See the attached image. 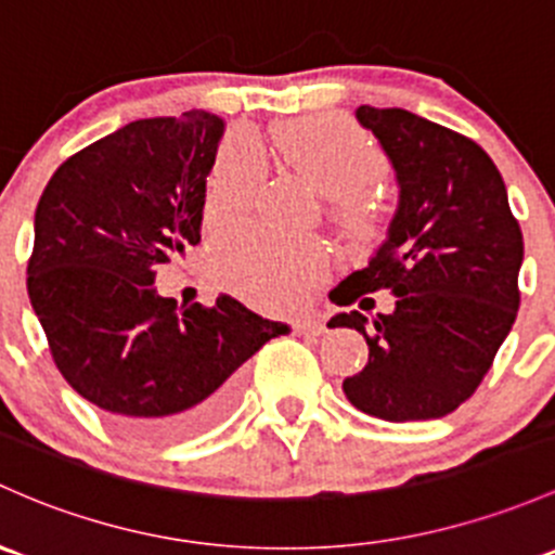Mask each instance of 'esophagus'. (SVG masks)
<instances>
[{"mask_svg": "<svg viewBox=\"0 0 555 555\" xmlns=\"http://www.w3.org/2000/svg\"><path fill=\"white\" fill-rule=\"evenodd\" d=\"M293 330L302 332V335H322L326 326L322 317H317V313H306V317L293 319Z\"/></svg>", "mask_w": 555, "mask_h": 555, "instance_id": "obj_1", "label": "esophagus"}]
</instances>
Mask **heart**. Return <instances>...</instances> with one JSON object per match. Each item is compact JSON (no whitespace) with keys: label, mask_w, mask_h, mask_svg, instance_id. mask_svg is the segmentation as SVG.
<instances>
[{"label":"heart","mask_w":555,"mask_h":555,"mask_svg":"<svg viewBox=\"0 0 555 555\" xmlns=\"http://www.w3.org/2000/svg\"><path fill=\"white\" fill-rule=\"evenodd\" d=\"M276 151L300 172L319 194L330 199L332 223L351 238H370L380 231L383 207L366 189L385 172L380 145L348 119L319 116L293 121L276 132ZM266 159L249 135H231L220 145L207 178L204 225L225 231L242 223L253 209ZM215 276L268 311L295 306L326 268V249L317 238L276 236L271 231L247 229L223 236L212 249Z\"/></svg>","instance_id":"heart-1"}]
</instances>
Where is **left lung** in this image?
I'll return each instance as SVG.
<instances>
[{
    "mask_svg": "<svg viewBox=\"0 0 555 555\" xmlns=\"http://www.w3.org/2000/svg\"><path fill=\"white\" fill-rule=\"evenodd\" d=\"M399 180V209L370 266L343 279L337 306L388 289L393 311L337 313L370 346L343 380L356 410L388 423L436 420L474 396L516 322L521 225L503 175L470 138L404 108H356ZM332 297V295H330Z\"/></svg>",
    "mask_w": 555,
    "mask_h": 555,
    "instance_id": "left-lung-1",
    "label": "left lung"
}]
</instances>
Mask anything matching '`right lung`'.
<instances>
[{
	"label": "right lung",
	"mask_w": 555,
	"mask_h": 555,
	"mask_svg": "<svg viewBox=\"0 0 555 555\" xmlns=\"http://www.w3.org/2000/svg\"><path fill=\"white\" fill-rule=\"evenodd\" d=\"M223 119H138L68 156L34 215L28 297L66 383L121 434L178 441L236 399L238 366L287 326L229 295L178 306L159 266L199 244Z\"/></svg>",
	"instance_id": "right-lung-1"
}]
</instances>
